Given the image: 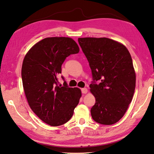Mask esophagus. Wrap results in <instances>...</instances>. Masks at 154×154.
Masks as SVG:
<instances>
[{
  "mask_svg": "<svg viewBox=\"0 0 154 154\" xmlns=\"http://www.w3.org/2000/svg\"><path fill=\"white\" fill-rule=\"evenodd\" d=\"M87 92H88V90H87V88H83L81 89V92H82V93H83V94L87 93Z\"/></svg>",
  "mask_w": 154,
  "mask_h": 154,
  "instance_id": "34e87169",
  "label": "esophagus"
}]
</instances>
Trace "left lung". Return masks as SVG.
Instances as JSON below:
<instances>
[{
    "instance_id": "obj_1",
    "label": "left lung",
    "mask_w": 154,
    "mask_h": 154,
    "mask_svg": "<svg viewBox=\"0 0 154 154\" xmlns=\"http://www.w3.org/2000/svg\"><path fill=\"white\" fill-rule=\"evenodd\" d=\"M78 42L92 71V119L113 125L123 117L133 97L136 74L131 56L123 45L108 38H79Z\"/></svg>"
}]
</instances>
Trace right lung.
I'll list each match as a JSON object with an SVG mask.
<instances>
[{"instance_id": "obj_1", "label": "right lung", "mask_w": 154, "mask_h": 154, "mask_svg": "<svg viewBox=\"0 0 154 154\" xmlns=\"http://www.w3.org/2000/svg\"><path fill=\"white\" fill-rule=\"evenodd\" d=\"M79 52L72 38L48 37L35 44L23 59L21 78L29 105L51 126L67 123L79 102L80 89L69 87L66 81L59 85L58 77L67 57Z\"/></svg>"}]
</instances>
